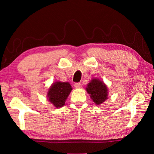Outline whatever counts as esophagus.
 Segmentation results:
<instances>
[{"mask_svg":"<svg viewBox=\"0 0 154 154\" xmlns=\"http://www.w3.org/2000/svg\"><path fill=\"white\" fill-rule=\"evenodd\" d=\"M74 86H75V88H76V89H79V88H80V87H81L80 83H75Z\"/></svg>","mask_w":154,"mask_h":154,"instance_id":"esophagus-1","label":"esophagus"}]
</instances>
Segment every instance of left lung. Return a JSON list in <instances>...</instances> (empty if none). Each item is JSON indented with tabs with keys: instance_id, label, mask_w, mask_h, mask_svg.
<instances>
[{
	"instance_id": "8db88e82",
	"label": "left lung",
	"mask_w": 154,
	"mask_h": 154,
	"mask_svg": "<svg viewBox=\"0 0 154 154\" xmlns=\"http://www.w3.org/2000/svg\"><path fill=\"white\" fill-rule=\"evenodd\" d=\"M88 94L96 105H100L108 98V87L102 81L97 78H92L85 88Z\"/></svg>"
}]
</instances>
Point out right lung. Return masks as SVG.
Here are the masks:
<instances>
[{
	"mask_svg": "<svg viewBox=\"0 0 154 154\" xmlns=\"http://www.w3.org/2000/svg\"><path fill=\"white\" fill-rule=\"evenodd\" d=\"M72 88L69 82H54L49 88L47 97L49 102L56 108H60L65 105L68 96Z\"/></svg>",
	"mask_w": 154,
	"mask_h": 154,
	"instance_id": "add662e5",
	"label": "right lung"
}]
</instances>
